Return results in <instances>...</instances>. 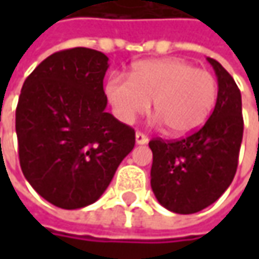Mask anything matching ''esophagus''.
<instances>
[{
	"label": "esophagus",
	"instance_id": "34e87169",
	"mask_svg": "<svg viewBox=\"0 0 259 259\" xmlns=\"http://www.w3.org/2000/svg\"><path fill=\"white\" fill-rule=\"evenodd\" d=\"M135 143L137 144H147L148 143V137L143 133H137L135 134Z\"/></svg>",
	"mask_w": 259,
	"mask_h": 259
}]
</instances>
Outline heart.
I'll list each match as a JSON object with an SVG mask.
<instances>
[{
	"instance_id": "obj_1",
	"label": "heart",
	"mask_w": 259,
	"mask_h": 259,
	"mask_svg": "<svg viewBox=\"0 0 259 259\" xmlns=\"http://www.w3.org/2000/svg\"><path fill=\"white\" fill-rule=\"evenodd\" d=\"M106 95L116 116L133 124L144 115L153 101L154 114L173 135H187L199 130L213 111L218 83L213 75L196 69L182 59L138 62L130 79L111 76Z\"/></svg>"
}]
</instances>
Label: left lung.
I'll use <instances>...</instances> for the list:
<instances>
[{"mask_svg":"<svg viewBox=\"0 0 259 259\" xmlns=\"http://www.w3.org/2000/svg\"><path fill=\"white\" fill-rule=\"evenodd\" d=\"M218 76V99L204 125L182 140H151V189L174 213L190 214L216 202L234 180L244 134L241 91L234 77L207 57Z\"/></svg>","mask_w":259,"mask_h":259,"instance_id":"obj_1","label":"left lung"}]
</instances>
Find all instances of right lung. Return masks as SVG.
Returning <instances> with one entry per match:
<instances>
[{"label": "right lung", "instance_id": "add662e5", "mask_svg": "<svg viewBox=\"0 0 259 259\" xmlns=\"http://www.w3.org/2000/svg\"><path fill=\"white\" fill-rule=\"evenodd\" d=\"M108 66L98 50H60L21 89L15 109L20 165L35 192L57 207L96 202L134 148V130L105 112Z\"/></svg>", "mask_w": 259, "mask_h": 259}]
</instances>
